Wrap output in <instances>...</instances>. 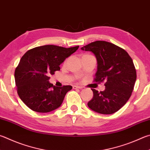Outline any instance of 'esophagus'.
<instances>
[{
	"label": "esophagus",
	"instance_id": "34e87169",
	"mask_svg": "<svg viewBox=\"0 0 150 150\" xmlns=\"http://www.w3.org/2000/svg\"><path fill=\"white\" fill-rule=\"evenodd\" d=\"M73 89L82 88V86H78V85H73Z\"/></svg>",
	"mask_w": 150,
	"mask_h": 150
}]
</instances>
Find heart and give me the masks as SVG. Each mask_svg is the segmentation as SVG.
<instances>
[{
    "label": "heart",
    "mask_w": 150,
    "mask_h": 150,
    "mask_svg": "<svg viewBox=\"0 0 150 150\" xmlns=\"http://www.w3.org/2000/svg\"><path fill=\"white\" fill-rule=\"evenodd\" d=\"M84 56H90V55H88V54H85V55H84Z\"/></svg>",
    "instance_id": "obj_1"
}]
</instances>
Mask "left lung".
Instances as JSON below:
<instances>
[{
  "label": "left lung",
  "mask_w": 150,
  "mask_h": 150,
  "mask_svg": "<svg viewBox=\"0 0 150 150\" xmlns=\"http://www.w3.org/2000/svg\"><path fill=\"white\" fill-rule=\"evenodd\" d=\"M93 53L97 59L94 81H105V88L95 89L88 103L92 110L102 114L115 113L131 96L137 80V71L132 58L124 49L112 43L96 40L81 48Z\"/></svg>",
  "instance_id": "1"
}]
</instances>
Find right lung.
Listing matches in <instances>:
<instances>
[{"mask_svg":"<svg viewBox=\"0 0 150 150\" xmlns=\"http://www.w3.org/2000/svg\"><path fill=\"white\" fill-rule=\"evenodd\" d=\"M79 47L45 45L31 49L21 57L15 70V82L19 96L28 108L47 113L62 105L72 86H54L49 76L60 70V64Z\"/></svg>","mask_w":150,"mask_h":150,"instance_id":"add662e5","label":"right lung"}]
</instances>
